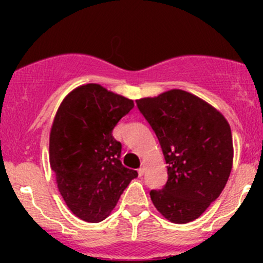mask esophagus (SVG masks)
I'll return each instance as SVG.
<instances>
[{"instance_id":"obj_1","label":"esophagus","mask_w":263,"mask_h":263,"mask_svg":"<svg viewBox=\"0 0 263 263\" xmlns=\"http://www.w3.org/2000/svg\"><path fill=\"white\" fill-rule=\"evenodd\" d=\"M137 173H139L140 177L144 176V173H145V165H141V168L137 169Z\"/></svg>"}]
</instances>
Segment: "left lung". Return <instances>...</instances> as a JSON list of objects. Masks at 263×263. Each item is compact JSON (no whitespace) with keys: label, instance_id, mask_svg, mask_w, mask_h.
Masks as SVG:
<instances>
[{"label":"left lung","instance_id":"left-lung-1","mask_svg":"<svg viewBox=\"0 0 263 263\" xmlns=\"http://www.w3.org/2000/svg\"><path fill=\"white\" fill-rule=\"evenodd\" d=\"M136 103L168 164V181L161 190L151 191V201L169 221H193L219 197L232 172L229 123L213 105L184 90Z\"/></svg>","mask_w":263,"mask_h":263}]
</instances>
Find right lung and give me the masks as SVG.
Returning a JSON list of instances; mask_svg holds the SVG:
<instances>
[{
  "mask_svg": "<svg viewBox=\"0 0 263 263\" xmlns=\"http://www.w3.org/2000/svg\"><path fill=\"white\" fill-rule=\"evenodd\" d=\"M134 100L99 84L73 89L61 103L49 135V163L58 191L73 215L87 222L108 217L137 172L122 165L112 131Z\"/></svg>",
  "mask_w": 263,
  "mask_h": 263,
  "instance_id": "right-lung-1",
  "label": "right lung"
}]
</instances>
